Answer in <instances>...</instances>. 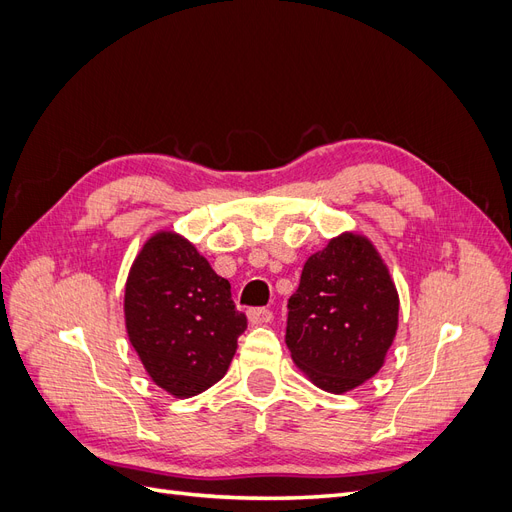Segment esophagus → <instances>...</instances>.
<instances>
[{
  "label": "esophagus",
  "instance_id": "obj_1",
  "mask_svg": "<svg viewBox=\"0 0 512 512\" xmlns=\"http://www.w3.org/2000/svg\"><path fill=\"white\" fill-rule=\"evenodd\" d=\"M247 318H250L252 324H267V322H271L273 314H271V309H267V307H254V309H250V312H247Z\"/></svg>",
  "mask_w": 512,
  "mask_h": 512
}]
</instances>
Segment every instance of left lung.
Returning a JSON list of instances; mask_svg holds the SVG:
<instances>
[{"instance_id":"1","label":"left lung","mask_w":512,"mask_h":512,"mask_svg":"<svg viewBox=\"0 0 512 512\" xmlns=\"http://www.w3.org/2000/svg\"><path fill=\"white\" fill-rule=\"evenodd\" d=\"M399 322V294L367 237L342 232L307 258L288 299L286 346L318 389L346 393L376 376Z\"/></svg>"}]
</instances>
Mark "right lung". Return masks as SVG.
Instances as JSON below:
<instances>
[{
    "mask_svg": "<svg viewBox=\"0 0 512 512\" xmlns=\"http://www.w3.org/2000/svg\"><path fill=\"white\" fill-rule=\"evenodd\" d=\"M123 316L149 378L179 399L224 378L247 329L228 280L173 230L151 235L134 258Z\"/></svg>",
    "mask_w": 512,
    "mask_h": 512,
    "instance_id": "1",
    "label": "right lung"
}]
</instances>
